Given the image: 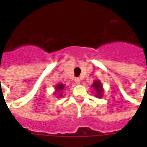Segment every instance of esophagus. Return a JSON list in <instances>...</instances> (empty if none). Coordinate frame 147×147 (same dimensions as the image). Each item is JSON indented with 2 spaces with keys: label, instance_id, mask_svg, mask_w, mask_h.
I'll return each instance as SVG.
<instances>
[{
  "label": "esophagus",
  "instance_id": "obj_1",
  "mask_svg": "<svg viewBox=\"0 0 147 147\" xmlns=\"http://www.w3.org/2000/svg\"><path fill=\"white\" fill-rule=\"evenodd\" d=\"M74 81H75V83H76V84H80V79H79L78 78H76L74 79Z\"/></svg>",
  "mask_w": 147,
  "mask_h": 147
}]
</instances>
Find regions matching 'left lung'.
Returning a JSON list of instances; mask_svg holds the SVG:
<instances>
[{
	"label": "left lung",
	"mask_w": 147,
	"mask_h": 147,
	"mask_svg": "<svg viewBox=\"0 0 147 147\" xmlns=\"http://www.w3.org/2000/svg\"><path fill=\"white\" fill-rule=\"evenodd\" d=\"M92 88H93V91L92 92L95 93V96L97 97V98H101L103 96V92H104V89H103V86H102V83L101 82L98 80V79H96L93 82V83L92 84Z\"/></svg>",
	"instance_id": "obj_1"
}]
</instances>
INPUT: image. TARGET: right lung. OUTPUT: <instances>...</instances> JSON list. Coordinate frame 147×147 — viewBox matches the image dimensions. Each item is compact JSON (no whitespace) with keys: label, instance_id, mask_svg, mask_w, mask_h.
I'll use <instances>...</instances> for the list:
<instances>
[{"label":"right lung","instance_id":"obj_1","mask_svg":"<svg viewBox=\"0 0 147 147\" xmlns=\"http://www.w3.org/2000/svg\"><path fill=\"white\" fill-rule=\"evenodd\" d=\"M65 85L63 83H58L55 86V95L56 96L57 98H60L62 97L63 95V90L65 89Z\"/></svg>","mask_w":147,"mask_h":147}]
</instances>
